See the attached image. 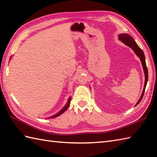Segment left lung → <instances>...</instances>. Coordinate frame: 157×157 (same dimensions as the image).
<instances>
[{
  "label": "left lung",
  "mask_w": 157,
  "mask_h": 157,
  "mask_svg": "<svg viewBox=\"0 0 157 157\" xmlns=\"http://www.w3.org/2000/svg\"><path fill=\"white\" fill-rule=\"evenodd\" d=\"M119 39L120 40H121L122 42L124 43L125 45H127L129 47L131 48L133 51H134V52L136 54L138 57L140 59V61L142 62V65L143 67V69H144V74H145V82H144V89H143V92H142V94L141 95V97L139 99L138 102L136 103V106L138 105L140 102L141 101V100L143 97V96H144V92H145V88H146V84H147V82H148V69H147V67H146V61H145V56L144 54V52L142 51V50L138 46V44H136V42L134 40V39L132 37V36H130L129 34H119Z\"/></svg>",
  "instance_id": "left-lung-1"
}]
</instances>
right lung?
Returning a JSON list of instances; mask_svg holds the SVG:
<instances>
[{"label":"right lung","instance_id":"obj_1","mask_svg":"<svg viewBox=\"0 0 157 157\" xmlns=\"http://www.w3.org/2000/svg\"><path fill=\"white\" fill-rule=\"evenodd\" d=\"M70 101H71V98H69V100H68V102H67V104L65 106V107L63 108L61 111H59L57 114H56L55 115H54V116H52V117H51V118H55V117H58V116H59L60 115H61L62 113H64L67 109H68V107H69V104H70Z\"/></svg>","mask_w":157,"mask_h":157}]
</instances>
